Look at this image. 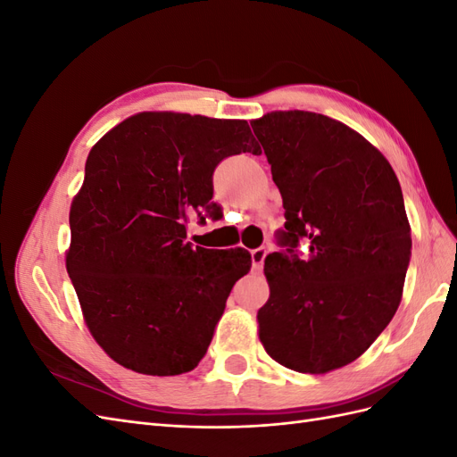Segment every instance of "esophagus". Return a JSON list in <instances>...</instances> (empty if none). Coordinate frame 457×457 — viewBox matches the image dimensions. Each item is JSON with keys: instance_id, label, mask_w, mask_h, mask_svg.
Listing matches in <instances>:
<instances>
[{"instance_id": "obj_1", "label": "esophagus", "mask_w": 457, "mask_h": 457, "mask_svg": "<svg viewBox=\"0 0 457 457\" xmlns=\"http://www.w3.org/2000/svg\"><path fill=\"white\" fill-rule=\"evenodd\" d=\"M265 257H267V250H265V247H257V250L252 252V265H253V270H261V269H262V262H265Z\"/></svg>"}]
</instances>
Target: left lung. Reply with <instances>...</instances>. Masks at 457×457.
Wrapping results in <instances>:
<instances>
[{
    "label": "left lung",
    "mask_w": 457,
    "mask_h": 457,
    "mask_svg": "<svg viewBox=\"0 0 457 457\" xmlns=\"http://www.w3.org/2000/svg\"><path fill=\"white\" fill-rule=\"evenodd\" d=\"M252 128L286 210L284 250L265 259L270 297L257 312L259 339L289 370L343 368L403 299L411 232L400 183L381 152L337 120L276 110Z\"/></svg>",
    "instance_id": "obj_1"
}]
</instances>
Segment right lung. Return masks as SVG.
Listing matches in <instances>:
<instances>
[{"mask_svg": "<svg viewBox=\"0 0 457 457\" xmlns=\"http://www.w3.org/2000/svg\"><path fill=\"white\" fill-rule=\"evenodd\" d=\"M257 150L245 120L179 112L135 114L91 148L71 207L66 270L91 336L120 366L179 376L207 353L252 255L195 250L187 223L219 212V162Z\"/></svg>", "mask_w": 457, "mask_h": 457, "instance_id": "1", "label": "right lung"}]
</instances>
